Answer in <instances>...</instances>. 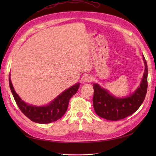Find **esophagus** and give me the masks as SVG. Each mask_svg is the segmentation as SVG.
I'll return each instance as SVG.
<instances>
[{
    "label": "esophagus",
    "mask_w": 156,
    "mask_h": 156,
    "mask_svg": "<svg viewBox=\"0 0 156 156\" xmlns=\"http://www.w3.org/2000/svg\"><path fill=\"white\" fill-rule=\"evenodd\" d=\"M92 81V77L90 76H86L84 78V81L86 82V83H88V82H90Z\"/></svg>",
    "instance_id": "obj_1"
}]
</instances>
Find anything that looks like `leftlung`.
I'll list each match as a JSON object with an SVG mask.
<instances>
[{
  "mask_svg": "<svg viewBox=\"0 0 156 156\" xmlns=\"http://www.w3.org/2000/svg\"><path fill=\"white\" fill-rule=\"evenodd\" d=\"M145 70L140 87L133 94L125 98H117L98 84H94L93 105L100 117L108 120L117 121L131 115L138 109L144 100L148 88V66L143 56Z\"/></svg>",
  "mask_w": 156,
  "mask_h": 156,
  "instance_id": "1",
  "label": "left lung"
}]
</instances>
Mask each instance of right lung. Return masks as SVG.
I'll return each instance as SVG.
<instances>
[{
  "label": "right lung",
  "mask_w": 156,
  "mask_h": 156,
  "mask_svg": "<svg viewBox=\"0 0 156 156\" xmlns=\"http://www.w3.org/2000/svg\"><path fill=\"white\" fill-rule=\"evenodd\" d=\"M9 84L14 100L21 112L30 120L39 124H48L60 119L66 112L70 98L76 94L80 84L77 83L66 90L47 106L36 107L25 103L17 95L14 90L10 75Z\"/></svg>",
  "instance_id": "add662e5"
}]
</instances>
